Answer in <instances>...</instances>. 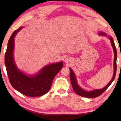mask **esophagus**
Segmentation results:
<instances>
[{"label": "esophagus", "mask_w": 121, "mask_h": 121, "mask_svg": "<svg viewBox=\"0 0 121 121\" xmlns=\"http://www.w3.org/2000/svg\"><path fill=\"white\" fill-rule=\"evenodd\" d=\"M65 62L66 63H69L70 62V59H69V58H67L65 59Z\"/></svg>", "instance_id": "obj_1"}]
</instances>
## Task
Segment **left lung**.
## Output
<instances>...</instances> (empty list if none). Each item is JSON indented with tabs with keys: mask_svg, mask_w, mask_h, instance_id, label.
Instances as JSON below:
<instances>
[{
	"mask_svg": "<svg viewBox=\"0 0 121 121\" xmlns=\"http://www.w3.org/2000/svg\"><path fill=\"white\" fill-rule=\"evenodd\" d=\"M101 35L105 36L106 35L105 33L104 32H100L99 34ZM111 42V44L112 47H113L114 53H115V59H114V73H113V76L111 80L110 81V82L107 84V85L105 87H104L103 89H100V90H95L94 91H85L80 87V86L78 85L77 80H76L75 76L74 75L72 69H70V79L71 81V83H72V85L73 87V89L74 91H75L76 93H77L78 95L81 96L85 97H88V98H94V97H98L99 96H100L101 94L103 93V92L105 91L106 90V89L108 88L113 81L115 78L116 74V70H117V63H116V60H117V50L116 48V46L115 43H114L113 39L111 37H110Z\"/></svg>",
	"mask_w": 121,
	"mask_h": 121,
	"instance_id": "1",
	"label": "left lung"
}]
</instances>
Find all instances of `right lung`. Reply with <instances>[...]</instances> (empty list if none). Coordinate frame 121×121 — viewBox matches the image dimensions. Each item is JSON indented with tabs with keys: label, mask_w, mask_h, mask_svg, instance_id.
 I'll return each instance as SVG.
<instances>
[{
	"label": "right lung",
	"mask_w": 121,
	"mask_h": 121,
	"mask_svg": "<svg viewBox=\"0 0 121 121\" xmlns=\"http://www.w3.org/2000/svg\"><path fill=\"white\" fill-rule=\"evenodd\" d=\"M22 27L14 31L8 41L5 54V65L11 85L23 95L29 97L41 96L48 92L54 78L63 68V62L44 67L36 75L27 76L20 71L13 58L14 37Z\"/></svg>",
	"instance_id": "right-lung-1"
}]
</instances>
